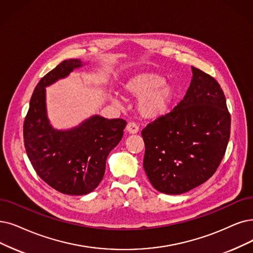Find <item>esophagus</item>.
I'll use <instances>...</instances> for the list:
<instances>
[{"mask_svg": "<svg viewBox=\"0 0 253 253\" xmlns=\"http://www.w3.org/2000/svg\"><path fill=\"white\" fill-rule=\"evenodd\" d=\"M126 130L129 134H137L139 132V126L135 123H128L126 126Z\"/></svg>", "mask_w": 253, "mask_h": 253, "instance_id": "34e87169", "label": "esophagus"}]
</instances>
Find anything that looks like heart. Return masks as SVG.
Instances as JSON below:
<instances>
[{"instance_id": "b5f03b06", "label": "heart", "mask_w": 253, "mask_h": 253, "mask_svg": "<svg viewBox=\"0 0 253 253\" xmlns=\"http://www.w3.org/2000/svg\"><path fill=\"white\" fill-rule=\"evenodd\" d=\"M123 89L127 96L139 98L138 114L146 120H157L165 116L176 96L174 85L166 83L165 77L153 72L130 77Z\"/></svg>"}]
</instances>
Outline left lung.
<instances>
[{
    "label": "left lung",
    "mask_w": 253,
    "mask_h": 253,
    "mask_svg": "<svg viewBox=\"0 0 253 253\" xmlns=\"http://www.w3.org/2000/svg\"><path fill=\"white\" fill-rule=\"evenodd\" d=\"M184 99L142 130L143 167L156 190L178 195L215 173L230 134L226 99L217 81L192 66Z\"/></svg>",
    "instance_id": "8db88e82"
}]
</instances>
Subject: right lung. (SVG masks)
<instances>
[{
  "instance_id": "right-lung-1",
  "label": "right lung",
  "mask_w": 253,
  "mask_h": 253,
  "mask_svg": "<svg viewBox=\"0 0 253 253\" xmlns=\"http://www.w3.org/2000/svg\"><path fill=\"white\" fill-rule=\"evenodd\" d=\"M84 64L69 59L45 75L34 89L24 123L28 158L36 173L55 190L85 195L102 181L106 161L124 136L126 121L92 115L79 126L57 129L49 123L45 88Z\"/></svg>"
}]
</instances>
